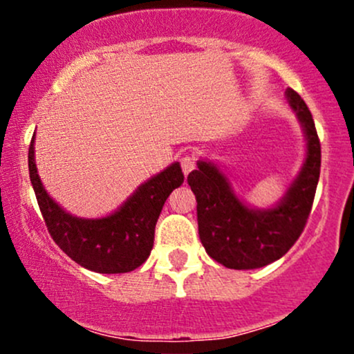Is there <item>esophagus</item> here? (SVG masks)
<instances>
[{
	"label": "esophagus",
	"mask_w": 354,
	"mask_h": 354,
	"mask_svg": "<svg viewBox=\"0 0 354 354\" xmlns=\"http://www.w3.org/2000/svg\"><path fill=\"white\" fill-rule=\"evenodd\" d=\"M194 166H196V158H194L193 154H185V156L181 158V169L185 174H189L193 171Z\"/></svg>",
	"instance_id": "esophagus-1"
}]
</instances>
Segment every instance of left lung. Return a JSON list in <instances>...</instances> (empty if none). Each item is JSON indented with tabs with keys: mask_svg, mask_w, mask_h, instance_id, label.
I'll use <instances>...</instances> for the list:
<instances>
[{
	"mask_svg": "<svg viewBox=\"0 0 354 354\" xmlns=\"http://www.w3.org/2000/svg\"><path fill=\"white\" fill-rule=\"evenodd\" d=\"M284 95L301 124L306 156L281 200L270 208L248 205L234 193L228 174L209 160H198V168L188 174L198 203L203 246L214 261L231 270H256L281 258L299 238L310 216L319 180L321 146L301 96L291 88Z\"/></svg>",
	"mask_w": 354,
	"mask_h": 354,
	"instance_id": "obj_1",
	"label": "left lung"
}]
</instances>
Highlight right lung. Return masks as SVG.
Here are the masks:
<instances>
[{
  "label": "right lung",
  "mask_w": 354,
  "mask_h": 354,
  "mask_svg": "<svg viewBox=\"0 0 354 354\" xmlns=\"http://www.w3.org/2000/svg\"><path fill=\"white\" fill-rule=\"evenodd\" d=\"M28 166L39 209L56 245L78 265L104 274L128 273L148 259L154 226L165 201L185 181L180 163L174 161L141 183L113 213L80 218L61 208L44 189L35 163V135L28 151Z\"/></svg>",
  "instance_id": "obj_1"
}]
</instances>
